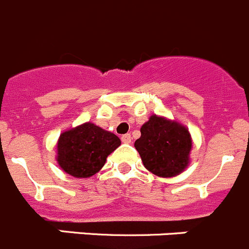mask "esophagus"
Returning <instances> with one entry per match:
<instances>
[{
	"mask_svg": "<svg viewBox=\"0 0 249 249\" xmlns=\"http://www.w3.org/2000/svg\"><path fill=\"white\" fill-rule=\"evenodd\" d=\"M121 140H122L123 143H131V135L129 133H127V135H123L122 137H121Z\"/></svg>",
	"mask_w": 249,
	"mask_h": 249,
	"instance_id": "1",
	"label": "esophagus"
}]
</instances>
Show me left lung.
I'll use <instances>...</instances> for the list:
<instances>
[{
  "label": "left lung",
  "instance_id": "left-lung-1",
  "mask_svg": "<svg viewBox=\"0 0 249 249\" xmlns=\"http://www.w3.org/2000/svg\"><path fill=\"white\" fill-rule=\"evenodd\" d=\"M135 147L149 172L158 177H176L190 164L192 137L177 121L152 114L141 127Z\"/></svg>",
  "mask_w": 249,
  "mask_h": 249
}]
</instances>
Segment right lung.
Segmentation results:
<instances>
[{
    "mask_svg": "<svg viewBox=\"0 0 249 249\" xmlns=\"http://www.w3.org/2000/svg\"><path fill=\"white\" fill-rule=\"evenodd\" d=\"M121 140L92 122L62 132L57 141V163L67 175L89 178L100 172Z\"/></svg>",
    "mask_w": 249,
    "mask_h": 249,
    "instance_id": "right-lung-1",
    "label": "right lung"
}]
</instances>
